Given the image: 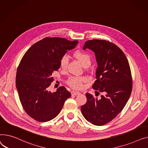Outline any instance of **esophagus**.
<instances>
[{"mask_svg": "<svg viewBox=\"0 0 148 148\" xmlns=\"http://www.w3.org/2000/svg\"><path fill=\"white\" fill-rule=\"evenodd\" d=\"M71 94L72 95H79L81 93L78 91H71Z\"/></svg>", "mask_w": 148, "mask_h": 148, "instance_id": "1", "label": "esophagus"}]
</instances>
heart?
<instances>
[{
	"label": "heart",
	"instance_id": "1",
	"mask_svg": "<svg viewBox=\"0 0 148 148\" xmlns=\"http://www.w3.org/2000/svg\"><path fill=\"white\" fill-rule=\"evenodd\" d=\"M73 56L76 58L81 64L84 66H88L90 64L91 57L90 54L87 52L77 49L73 53ZM68 64V57L66 56H63L62 57L60 61V67L65 69H66ZM87 81V77L85 76H71L69 78L67 81V84L71 87L74 89H80L82 86V84Z\"/></svg>",
	"mask_w": 148,
	"mask_h": 148
}]
</instances>
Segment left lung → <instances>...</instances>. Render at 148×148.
Listing matches in <instances>:
<instances>
[{
  "mask_svg": "<svg viewBox=\"0 0 148 148\" xmlns=\"http://www.w3.org/2000/svg\"><path fill=\"white\" fill-rule=\"evenodd\" d=\"M84 49L95 53L98 67L96 81L92 88L95 95L102 92L100 99L86 93L87 101L81 106L84 117L95 125L110 122L123 110L133 87L132 76L128 60L118 47L105 40L93 39L85 42Z\"/></svg>",
  "mask_w": 148,
  "mask_h": 148,
  "instance_id": "1",
  "label": "left lung"
}]
</instances>
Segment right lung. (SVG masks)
Instances as JSON below:
<instances>
[{
  "label": "right lung",
  "instance_id": "obj_1",
  "mask_svg": "<svg viewBox=\"0 0 148 148\" xmlns=\"http://www.w3.org/2000/svg\"><path fill=\"white\" fill-rule=\"evenodd\" d=\"M77 40L45 38L33 45L24 54L17 68L16 86L21 105L28 115L39 122L56 118L71 94L64 86L48 91L54 81L52 73L58 71L60 61Z\"/></svg>",
  "mask_w": 148,
  "mask_h": 148
}]
</instances>
